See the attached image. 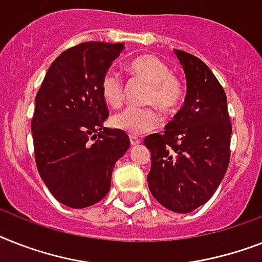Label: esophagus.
<instances>
[{
	"label": "esophagus",
	"mask_w": 262,
	"mask_h": 262,
	"mask_svg": "<svg viewBox=\"0 0 262 262\" xmlns=\"http://www.w3.org/2000/svg\"><path fill=\"white\" fill-rule=\"evenodd\" d=\"M140 140H138V138H136V137H133V136H130V145L132 146H136V145H138V144H140Z\"/></svg>",
	"instance_id": "esophagus-1"
}]
</instances>
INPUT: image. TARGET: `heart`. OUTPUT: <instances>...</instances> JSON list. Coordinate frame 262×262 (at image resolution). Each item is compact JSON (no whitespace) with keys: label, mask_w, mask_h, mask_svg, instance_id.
<instances>
[{"label":"heart","mask_w":262,"mask_h":262,"mask_svg":"<svg viewBox=\"0 0 262 262\" xmlns=\"http://www.w3.org/2000/svg\"><path fill=\"white\" fill-rule=\"evenodd\" d=\"M132 75L149 84L144 103L156 107L164 117L172 116L184 101V84L179 76L155 55H141L129 63ZM99 90L107 105L117 107L124 101V83L113 70L102 75ZM153 107H126L112 117V126L130 136H141L156 129L160 124V114Z\"/></svg>","instance_id":"1"}]
</instances>
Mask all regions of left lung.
Here are the masks:
<instances>
[{
  "label": "left lung",
  "mask_w": 262,
  "mask_h": 262,
  "mask_svg": "<svg viewBox=\"0 0 262 262\" xmlns=\"http://www.w3.org/2000/svg\"><path fill=\"white\" fill-rule=\"evenodd\" d=\"M187 78L184 106L163 135L145 137L152 165L148 186L160 205L191 212L214 195L230 161L226 93L206 63L176 50Z\"/></svg>",
  "instance_id": "obj_1"
}]
</instances>
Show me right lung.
Wrapping results in <instances>:
<instances>
[{"label":"right lung","mask_w":262,"mask_h":262,"mask_svg":"<svg viewBox=\"0 0 262 262\" xmlns=\"http://www.w3.org/2000/svg\"><path fill=\"white\" fill-rule=\"evenodd\" d=\"M121 42L86 41L52 61L37 91L31 129L36 167L63 205L83 208L106 196L117 160L129 149L125 132L103 127L109 109L99 83Z\"/></svg>","instance_id":"add662e5"}]
</instances>
